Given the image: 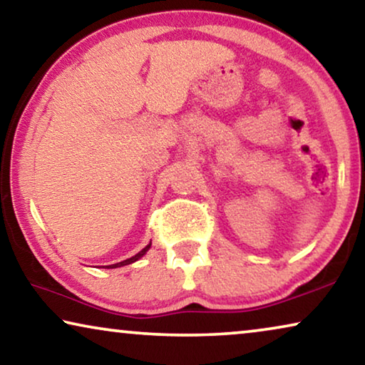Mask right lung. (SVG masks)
<instances>
[{"instance_id":"1","label":"right lung","mask_w":365,"mask_h":365,"mask_svg":"<svg viewBox=\"0 0 365 365\" xmlns=\"http://www.w3.org/2000/svg\"><path fill=\"white\" fill-rule=\"evenodd\" d=\"M149 247H150V244H149V246H145L140 252L133 255V257H130V259H126V260H123V262H118V264H113V265H106V269H116V267H123V265L133 264V262H135V260H138V259L143 257V255L149 251Z\"/></svg>"}]
</instances>
